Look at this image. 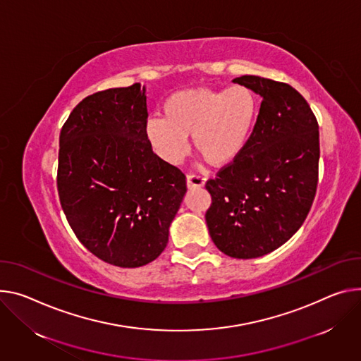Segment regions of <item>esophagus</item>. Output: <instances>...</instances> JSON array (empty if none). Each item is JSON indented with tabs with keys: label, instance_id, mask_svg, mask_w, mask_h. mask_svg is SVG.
<instances>
[{
	"label": "esophagus",
	"instance_id": "1",
	"mask_svg": "<svg viewBox=\"0 0 361 361\" xmlns=\"http://www.w3.org/2000/svg\"><path fill=\"white\" fill-rule=\"evenodd\" d=\"M206 184V177L200 174H188L187 176V187L188 188H197Z\"/></svg>",
	"mask_w": 361,
	"mask_h": 361
}]
</instances>
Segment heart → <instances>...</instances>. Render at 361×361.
I'll return each instance as SVG.
<instances>
[{
	"label": "heart",
	"mask_w": 361,
	"mask_h": 361,
	"mask_svg": "<svg viewBox=\"0 0 361 361\" xmlns=\"http://www.w3.org/2000/svg\"><path fill=\"white\" fill-rule=\"evenodd\" d=\"M256 111V97L246 86L180 90L164 102V118L148 121L147 134L170 162L184 158L188 151L187 137L192 135L200 157L210 166L221 167L243 149Z\"/></svg>",
	"instance_id": "b5f03b06"
}]
</instances>
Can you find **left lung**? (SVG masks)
I'll return each instance as SVG.
<instances>
[{
  "instance_id": "obj_1",
  "label": "left lung",
  "mask_w": 361,
  "mask_h": 361,
  "mask_svg": "<svg viewBox=\"0 0 361 361\" xmlns=\"http://www.w3.org/2000/svg\"><path fill=\"white\" fill-rule=\"evenodd\" d=\"M262 96L243 149L206 183V223L227 256H264L305 221L318 185L319 130L304 96L290 85L245 75L233 79Z\"/></svg>"
}]
</instances>
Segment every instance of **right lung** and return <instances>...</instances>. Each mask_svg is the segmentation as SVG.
<instances>
[{
  "label": "right lung",
  "instance_id": "obj_1",
  "mask_svg": "<svg viewBox=\"0 0 361 361\" xmlns=\"http://www.w3.org/2000/svg\"><path fill=\"white\" fill-rule=\"evenodd\" d=\"M140 83L78 104L59 138L57 191L80 243L119 268L157 259L187 191L184 173L154 154Z\"/></svg>",
  "mask_w": 361,
  "mask_h": 361
}]
</instances>
